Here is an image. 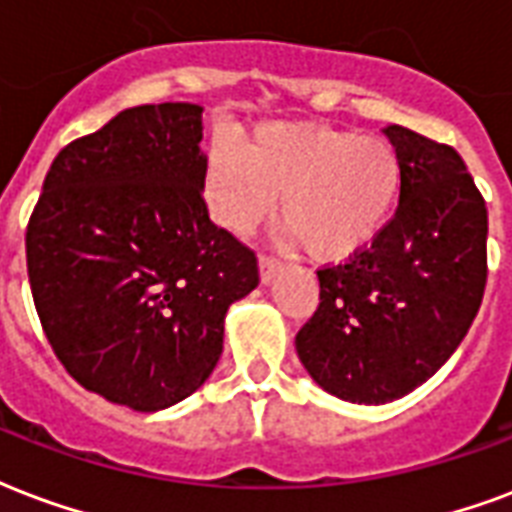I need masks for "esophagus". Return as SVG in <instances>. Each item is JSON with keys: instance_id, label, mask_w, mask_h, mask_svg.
<instances>
[{"instance_id": "esophagus-1", "label": "esophagus", "mask_w": 512, "mask_h": 512, "mask_svg": "<svg viewBox=\"0 0 512 512\" xmlns=\"http://www.w3.org/2000/svg\"><path fill=\"white\" fill-rule=\"evenodd\" d=\"M279 271H282V263H279V260H273V257H260V282L271 284Z\"/></svg>"}]
</instances>
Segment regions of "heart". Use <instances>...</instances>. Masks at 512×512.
<instances>
[{
	"instance_id": "1",
	"label": "heart",
	"mask_w": 512,
	"mask_h": 512,
	"mask_svg": "<svg viewBox=\"0 0 512 512\" xmlns=\"http://www.w3.org/2000/svg\"><path fill=\"white\" fill-rule=\"evenodd\" d=\"M201 195L222 230L247 236L279 204V220L319 263L368 252L395 217L403 163L384 139L325 123H263L212 142Z\"/></svg>"
}]
</instances>
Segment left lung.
<instances>
[{"mask_svg": "<svg viewBox=\"0 0 512 512\" xmlns=\"http://www.w3.org/2000/svg\"><path fill=\"white\" fill-rule=\"evenodd\" d=\"M384 134L403 163L400 206L368 252L317 271L319 306L295 335L308 376L360 405L400 400L435 376L486 287L489 214L459 152L403 126Z\"/></svg>", "mask_w": 512, "mask_h": 512, "instance_id": "1", "label": "left lung"}]
</instances>
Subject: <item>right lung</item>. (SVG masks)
Instances as JSON below:
<instances>
[{
	"label": "right lung",
	"mask_w": 512,
	"mask_h": 512,
	"mask_svg": "<svg viewBox=\"0 0 512 512\" xmlns=\"http://www.w3.org/2000/svg\"><path fill=\"white\" fill-rule=\"evenodd\" d=\"M201 115L123 109L66 144L26 230L42 330L69 376L131 411L182 403L212 376L225 314L255 290V252L209 220Z\"/></svg>",
	"instance_id": "obj_1"
}]
</instances>
